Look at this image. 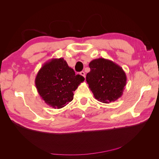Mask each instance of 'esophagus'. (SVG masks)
Here are the masks:
<instances>
[{
  "label": "esophagus",
  "instance_id": "34e87169",
  "mask_svg": "<svg viewBox=\"0 0 159 159\" xmlns=\"http://www.w3.org/2000/svg\"><path fill=\"white\" fill-rule=\"evenodd\" d=\"M80 75H82L83 77H84V78H85V74L84 71H81V72H80Z\"/></svg>",
  "mask_w": 159,
  "mask_h": 159
}]
</instances>
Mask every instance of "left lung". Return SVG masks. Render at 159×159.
<instances>
[{
  "mask_svg": "<svg viewBox=\"0 0 159 159\" xmlns=\"http://www.w3.org/2000/svg\"><path fill=\"white\" fill-rule=\"evenodd\" d=\"M89 66L86 81L96 99L109 103L121 97L127 76L121 66L103 57L91 61Z\"/></svg>",
  "mask_w": 159,
  "mask_h": 159,
  "instance_id": "8db88e82",
  "label": "left lung"
}]
</instances>
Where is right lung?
Masks as SVG:
<instances>
[{
    "instance_id": "obj_1",
    "label": "right lung",
    "mask_w": 159,
    "mask_h": 159,
    "mask_svg": "<svg viewBox=\"0 0 159 159\" xmlns=\"http://www.w3.org/2000/svg\"><path fill=\"white\" fill-rule=\"evenodd\" d=\"M84 80L60 57L51 59L42 66L36 76L35 85L46 105L61 109L73 100L74 91Z\"/></svg>"
}]
</instances>
